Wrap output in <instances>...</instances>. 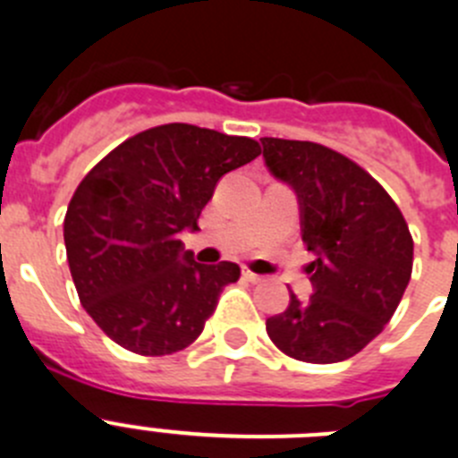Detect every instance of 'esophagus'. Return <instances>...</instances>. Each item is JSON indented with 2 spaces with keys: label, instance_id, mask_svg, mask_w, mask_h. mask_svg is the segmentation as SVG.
<instances>
[{
  "label": "esophagus",
  "instance_id": "34e87169",
  "mask_svg": "<svg viewBox=\"0 0 458 458\" xmlns=\"http://www.w3.org/2000/svg\"><path fill=\"white\" fill-rule=\"evenodd\" d=\"M242 279H248V282H252V284H259V282H264V275H257L250 268H242Z\"/></svg>",
  "mask_w": 458,
  "mask_h": 458
}]
</instances>
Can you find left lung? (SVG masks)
<instances>
[{"instance_id":"obj_1","label":"left lung","mask_w":458,"mask_h":458,"mask_svg":"<svg viewBox=\"0 0 458 458\" xmlns=\"http://www.w3.org/2000/svg\"><path fill=\"white\" fill-rule=\"evenodd\" d=\"M264 160L301 201V232L314 261V293L266 321L289 358L330 365L383 333L411 282L412 236L383 185L333 148L264 137Z\"/></svg>"}]
</instances>
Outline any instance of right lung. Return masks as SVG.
<instances>
[{"label": "right lung", "mask_w": 458, "mask_h": 458, "mask_svg": "<svg viewBox=\"0 0 458 458\" xmlns=\"http://www.w3.org/2000/svg\"><path fill=\"white\" fill-rule=\"evenodd\" d=\"M259 141L190 123L137 132L82 179L64 217L72 282L89 317L137 355H169L199 337L232 261L197 264L181 233L197 232L217 181L252 163Z\"/></svg>", "instance_id": "obj_1"}]
</instances>
